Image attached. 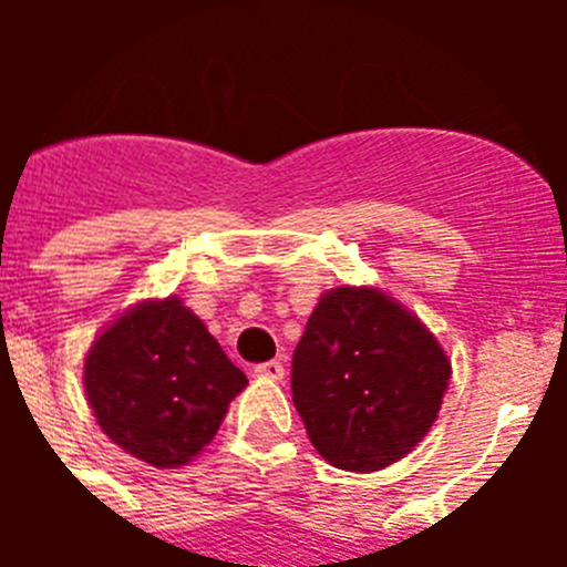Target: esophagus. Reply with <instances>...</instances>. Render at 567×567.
I'll return each instance as SVG.
<instances>
[{
	"mask_svg": "<svg viewBox=\"0 0 567 567\" xmlns=\"http://www.w3.org/2000/svg\"><path fill=\"white\" fill-rule=\"evenodd\" d=\"M255 374L264 380H280L284 378V363L280 360H267V363L255 365Z\"/></svg>",
	"mask_w": 567,
	"mask_h": 567,
	"instance_id": "34e87169",
	"label": "esophagus"
}]
</instances>
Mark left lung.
<instances>
[{"instance_id": "1", "label": "left lung", "mask_w": 567, "mask_h": 567, "mask_svg": "<svg viewBox=\"0 0 567 567\" xmlns=\"http://www.w3.org/2000/svg\"><path fill=\"white\" fill-rule=\"evenodd\" d=\"M449 378L434 334L363 287L323 295L292 354L295 409L320 457L346 471H378L412 452Z\"/></svg>"}]
</instances>
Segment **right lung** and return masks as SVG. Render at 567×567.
<instances>
[{"mask_svg":"<svg viewBox=\"0 0 567 567\" xmlns=\"http://www.w3.org/2000/svg\"><path fill=\"white\" fill-rule=\"evenodd\" d=\"M244 385L247 374L178 298L130 309L84 360V392L102 432L158 468L202 452Z\"/></svg>","mask_w":567,"mask_h":567,"instance_id":"right-lung-1","label":"right lung"}]
</instances>
